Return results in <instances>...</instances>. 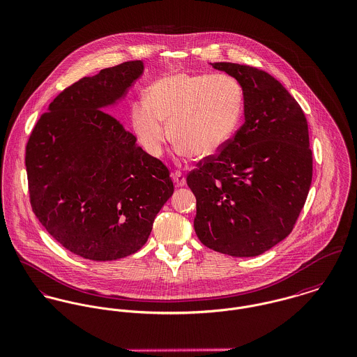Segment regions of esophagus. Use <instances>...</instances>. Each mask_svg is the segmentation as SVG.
<instances>
[{"instance_id":"obj_1","label":"esophagus","mask_w":357,"mask_h":357,"mask_svg":"<svg viewBox=\"0 0 357 357\" xmlns=\"http://www.w3.org/2000/svg\"><path fill=\"white\" fill-rule=\"evenodd\" d=\"M171 176H172V179H174V182H175V185L178 188H182V186L186 185V178H185V175L181 171H174L171 174Z\"/></svg>"}]
</instances>
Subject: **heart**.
<instances>
[{
	"label": "heart",
	"instance_id": "1",
	"mask_svg": "<svg viewBox=\"0 0 357 357\" xmlns=\"http://www.w3.org/2000/svg\"><path fill=\"white\" fill-rule=\"evenodd\" d=\"M243 112L245 92L236 79L171 73L146 89L145 100L132 105L130 121L151 156H162L171 135L181 156L208 159L235 136Z\"/></svg>",
	"mask_w": 357,
	"mask_h": 357
}]
</instances>
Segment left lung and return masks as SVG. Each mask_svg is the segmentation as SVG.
<instances>
[{
  "instance_id": "1",
  "label": "left lung",
  "mask_w": 357,
  "mask_h": 357,
  "mask_svg": "<svg viewBox=\"0 0 357 357\" xmlns=\"http://www.w3.org/2000/svg\"><path fill=\"white\" fill-rule=\"evenodd\" d=\"M245 92V123L218 156L188 175L197 199L194 229L205 245L255 257L284 241L301 215L312 179L302 107L269 73L232 62L211 63Z\"/></svg>"
}]
</instances>
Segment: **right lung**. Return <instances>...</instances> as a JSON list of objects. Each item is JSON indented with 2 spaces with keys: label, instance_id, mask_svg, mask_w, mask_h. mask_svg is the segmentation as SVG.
<instances>
[{
  "label": "right lung",
  "instance_id": "obj_1",
  "mask_svg": "<svg viewBox=\"0 0 357 357\" xmlns=\"http://www.w3.org/2000/svg\"><path fill=\"white\" fill-rule=\"evenodd\" d=\"M142 73V61H129L82 77L55 98L28 139L32 211L58 243L85 259L135 254L174 192L168 168L106 112Z\"/></svg>",
  "mask_w": 357,
  "mask_h": 357
}]
</instances>
